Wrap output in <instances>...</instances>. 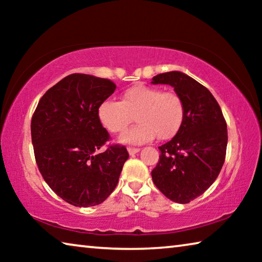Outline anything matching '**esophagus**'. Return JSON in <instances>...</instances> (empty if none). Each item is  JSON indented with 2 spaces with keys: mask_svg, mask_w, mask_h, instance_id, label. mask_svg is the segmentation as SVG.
<instances>
[{
  "mask_svg": "<svg viewBox=\"0 0 262 262\" xmlns=\"http://www.w3.org/2000/svg\"><path fill=\"white\" fill-rule=\"evenodd\" d=\"M127 150H128V152H129V155H134V154H136V152H139V151H140V148L128 147V148H127Z\"/></svg>",
  "mask_w": 262,
  "mask_h": 262,
  "instance_id": "obj_1",
  "label": "esophagus"
}]
</instances>
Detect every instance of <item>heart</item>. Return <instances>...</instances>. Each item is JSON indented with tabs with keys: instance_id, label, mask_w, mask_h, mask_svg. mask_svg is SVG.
I'll list each match as a JSON object with an SVG mask.
<instances>
[{
	"instance_id": "obj_1",
	"label": "heart",
	"mask_w": 262,
	"mask_h": 262,
	"mask_svg": "<svg viewBox=\"0 0 262 262\" xmlns=\"http://www.w3.org/2000/svg\"><path fill=\"white\" fill-rule=\"evenodd\" d=\"M134 117L139 125L122 136L123 142L144 143L155 136L168 140L183 125L185 101L176 91L136 84L122 92L120 101L106 99L98 107L100 123L112 134H123Z\"/></svg>"
}]
</instances>
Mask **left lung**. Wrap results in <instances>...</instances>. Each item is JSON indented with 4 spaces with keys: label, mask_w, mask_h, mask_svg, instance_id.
I'll list each match as a JSON object with an SVG mask.
<instances>
[{
    "label": "left lung",
    "mask_w": 262,
    "mask_h": 262,
    "mask_svg": "<svg viewBox=\"0 0 262 262\" xmlns=\"http://www.w3.org/2000/svg\"><path fill=\"white\" fill-rule=\"evenodd\" d=\"M151 83L173 86L185 101L179 132L158 147L159 161L151 171L154 184L170 200L188 203L220 174L227 155V121L211 92L184 73L159 74Z\"/></svg>",
    "instance_id": "8db88e82"
}]
</instances>
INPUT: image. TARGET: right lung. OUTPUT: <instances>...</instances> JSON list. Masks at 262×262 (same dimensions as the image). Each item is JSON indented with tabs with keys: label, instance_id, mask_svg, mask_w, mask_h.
<instances>
[{
	"label": "right lung",
	"instance_id": "right-lung-1",
	"mask_svg": "<svg viewBox=\"0 0 262 262\" xmlns=\"http://www.w3.org/2000/svg\"><path fill=\"white\" fill-rule=\"evenodd\" d=\"M114 82L72 74L46 91L31 120L34 158L53 192L76 207L104 202L129 157L125 145L111 140L98 119V107L113 94Z\"/></svg>",
	"mask_w": 262,
	"mask_h": 262
}]
</instances>
